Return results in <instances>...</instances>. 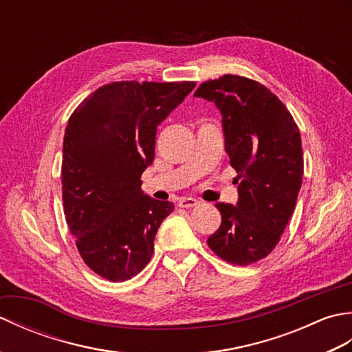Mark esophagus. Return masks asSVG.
I'll return each instance as SVG.
<instances>
[{
	"mask_svg": "<svg viewBox=\"0 0 352 352\" xmlns=\"http://www.w3.org/2000/svg\"><path fill=\"white\" fill-rule=\"evenodd\" d=\"M198 204H199L198 201L193 199V198H183V199L178 201V206L183 207V208H192V207H195Z\"/></svg>",
	"mask_w": 352,
	"mask_h": 352,
	"instance_id": "esophagus-1",
	"label": "esophagus"
}]
</instances>
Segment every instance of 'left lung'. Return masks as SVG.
Wrapping results in <instances>:
<instances>
[{
	"label": "left lung",
	"instance_id": "8db88e82",
	"mask_svg": "<svg viewBox=\"0 0 352 352\" xmlns=\"http://www.w3.org/2000/svg\"><path fill=\"white\" fill-rule=\"evenodd\" d=\"M195 96L221 110L226 151L237 172V206L216 203L221 227L207 245L227 263L248 266L280 242L295 210L304 174L300 129L278 96L256 80L222 76Z\"/></svg>",
	"mask_w": 352,
	"mask_h": 352
}]
</instances>
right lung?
<instances>
[{
	"label": "right lung",
	"mask_w": 352,
	"mask_h": 352,
	"mask_svg": "<svg viewBox=\"0 0 352 352\" xmlns=\"http://www.w3.org/2000/svg\"><path fill=\"white\" fill-rule=\"evenodd\" d=\"M195 81H115L74 110L63 139L66 223L85 263L109 281L130 280L151 260L160 223L174 210L140 189L155 131Z\"/></svg>",
	"instance_id": "obj_1"
}]
</instances>
